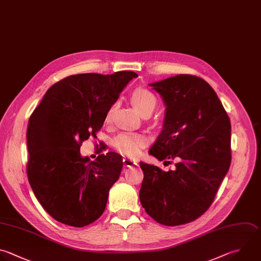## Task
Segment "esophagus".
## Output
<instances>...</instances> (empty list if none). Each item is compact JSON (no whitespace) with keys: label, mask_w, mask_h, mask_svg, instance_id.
Wrapping results in <instances>:
<instances>
[{"label":"esophagus","mask_w":261,"mask_h":261,"mask_svg":"<svg viewBox=\"0 0 261 261\" xmlns=\"http://www.w3.org/2000/svg\"><path fill=\"white\" fill-rule=\"evenodd\" d=\"M123 164H124V166H126V167H130V166L137 165V161L124 157V158H123Z\"/></svg>","instance_id":"obj_1"}]
</instances>
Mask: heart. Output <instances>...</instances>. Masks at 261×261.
<instances>
[{"label": "heart", "instance_id": "obj_1", "mask_svg": "<svg viewBox=\"0 0 261 261\" xmlns=\"http://www.w3.org/2000/svg\"><path fill=\"white\" fill-rule=\"evenodd\" d=\"M132 103L140 110L144 115L150 114L157 105L156 96L145 88H139L135 90L130 95ZM115 105H112L106 113V122L112 120V115ZM148 139L144 134L133 132H121L112 139L113 148L120 154L126 157H138L143 149L146 147Z\"/></svg>", "mask_w": 261, "mask_h": 261}]
</instances>
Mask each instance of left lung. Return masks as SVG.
I'll return each instance as SVG.
<instances>
[{
	"label": "left lung",
	"instance_id": "obj_1",
	"mask_svg": "<svg viewBox=\"0 0 261 261\" xmlns=\"http://www.w3.org/2000/svg\"><path fill=\"white\" fill-rule=\"evenodd\" d=\"M163 98V127L149 153L174 170L140 162V201L157 222L174 226L200 217L228 171L230 121L214 90L201 77L179 74L151 84Z\"/></svg>",
	"mask_w": 261,
	"mask_h": 261
}]
</instances>
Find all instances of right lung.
<instances>
[{
    "label": "right lung",
    "instance_id": "obj_1",
    "mask_svg": "<svg viewBox=\"0 0 261 261\" xmlns=\"http://www.w3.org/2000/svg\"><path fill=\"white\" fill-rule=\"evenodd\" d=\"M137 76L134 71L67 76L48 90L31 115L28 177L41 205L57 221L83 227L104 212L123 166L121 156L108 152L91 161L80 149L90 137L97 138L108 109Z\"/></svg>",
    "mask_w": 261,
    "mask_h": 261
}]
</instances>
